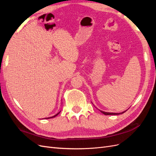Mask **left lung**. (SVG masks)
Wrapping results in <instances>:
<instances>
[{
  "label": "left lung",
  "instance_id": "8db88e82",
  "mask_svg": "<svg viewBox=\"0 0 156 156\" xmlns=\"http://www.w3.org/2000/svg\"><path fill=\"white\" fill-rule=\"evenodd\" d=\"M103 114H104L105 115H120V114H123L124 112H125L126 111L122 112H120V113H114V112H104V111H100Z\"/></svg>",
  "mask_w": 156,
  "mask_h": 156
}]
</instances>
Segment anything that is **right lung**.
Segmentation results:
<instances>
[{"mask_svg": "<svg viewBox=\"0 0 156 156\" xmlns=\"http://www.w3.org/2000/svg\"><path fill=\"white\" fill-rule=\"evenodd\" d=\"M59 113H60V112H58V113H57V114H56V115H55V116H52V117H49V118H48V119H51V118H54V117H55L56 116H57L58 114H59Z\"/></svg>", "mask_w": 156, "mask_h": 156, "instance_id": "obj_1", "label": "right lung"}]
</instances>
